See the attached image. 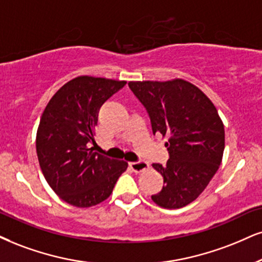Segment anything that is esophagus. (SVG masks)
Returning <instances> with one entry per match:
<instances>
[{"instance_id": "1", "label": "esophagus", "mask_w": 262, "mask_h": 262, "mask_svg": "<svg viewBox=\"0 0 262 262\" xmlns=\"http://www.w3.org/2000/svg\"><path fill=\"white\" fill-rule=\"evenodd\" d=\"M148 163L143 160H140V161H135V163H130V167L132 169V171H135L136 173H140L142 171L147 170L148 169Z\"/></svg>"}]
</instances>
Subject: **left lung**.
Instances as JSON below:
<instances>
[{
	"label": "left lung",
	"mask_w": 262,
	"mask_h": 262,
	"mask_svg": "<svg viewBox=\"0 0 262 262\" xmlns=\"http://www.w3.org/2000/svg\"><path fill=\"white\" fill-rule=\"evenodd\" d=\"M128 87L146 106L153 134L169 137L166 165H151L164 179L151 200L165 209L183 208L202 194L220 166L224 122L208 96L183 79L130 81Z\"/></svg>",
	"instance_id": "8db88e82"
}]
</instances>
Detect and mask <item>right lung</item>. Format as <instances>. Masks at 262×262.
I'll use <instances>...</instances> for the list:
<instances>
[{
    "mask_svg": "<svg viewBox=\"0 0 262 262\" xmlns=\"http://www.w3.org/2000/svg\"><path fill=\"white\" fill-rule=\"evenodd\" d=\"M126 81L77 76L60 87L42 113L36 153L45 179L68 204L90 208L112 194L124 160L93 151L99 108Z\"/></svg>",
    "mask_w": 262,
    "mask_h": 262,
    "instance_id": "obj_1",
    "label": "right lung"
}]
</instances>
